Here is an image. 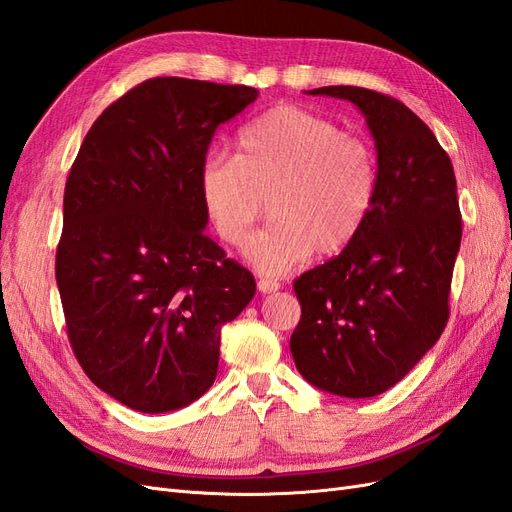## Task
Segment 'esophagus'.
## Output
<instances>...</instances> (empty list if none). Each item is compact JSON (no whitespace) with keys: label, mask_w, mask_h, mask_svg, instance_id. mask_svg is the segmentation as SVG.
Returning a JSON list of instances; mask_svg holds the SVG:
<instances>
[{"label":"esophagus","mask_w":512,"mask_h":512,"mask_svg":"<svg viewBox=\"0 0 512 512\" xmlns=\"http://www.w3.org/2000/svg\"><path fill=\"white\" fill-rule=\"evenodd\" d=\"M280 288H282V284L277 282V280H271V277H260V280H258V290H260L262 294L277 292Z\"/></svg>","instance_id":"obj_1"}]
</instances>
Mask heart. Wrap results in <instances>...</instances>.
I'll return each mask as SVG.
<instances>
[{
    "label": "heart",
    "mask_w": 512,
    "mask_h": 512,
    "mask_svg": "<svg viewBox=\"0 0 512 512\" xmlns=\"http://www.w3.org/2000/svg\"><path fill=\"white\" fill-rule=\"evenodd\" d=\"M237 156L215 153L198 173L203 207L218 235L235 247L267 211L271 224L250 256L269 275L348 247L378 198V156L367 138L294 104L269 108L239 132Z\"/></svg>",
    "instance_id": "obj_1"
}]
</instances>
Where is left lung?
<instances>
[{"label": "left lung", "mask_w": 512, "mask_h": 512, "mask_svg": "<svg viewBox=\"0 0 512 512\" xmlns=\"http://www.w3.org/2000/svg\"><path fill=\"white\" fill-rule=\"evenodd\" d=\"M309 96L350 100L378 151V198L356 239L294 280L301 320L290 337L299 374L339 397L391 389L438 342L461 243L455 170L406 104L365 87Z\"/></svg>", "instance_id": "1"}]
</instances>
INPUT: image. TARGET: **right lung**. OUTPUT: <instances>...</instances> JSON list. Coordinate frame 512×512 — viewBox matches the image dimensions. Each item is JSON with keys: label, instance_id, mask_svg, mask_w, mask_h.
Here are the masks:
<instances>
[{"label": "right lung", "instance_id": "1", "mask_svg": "<svg viewBox=\"0 0 512 512\" xmlns=\"http://www.w3.org/2000/svg\"><path fill=\"white\" fill-rule=\"evenodd\" d=\"M254 87L158 76L96 119L64 192L55 277L76 361L138 412L192 404L218 374L220 333L254 275L205 235L200 166Z\"/></svg>", "mask_w": 512, "mask_h": 512}]
</instances>
